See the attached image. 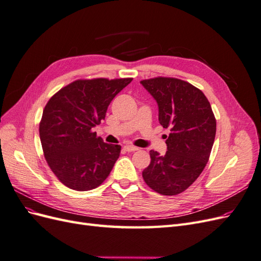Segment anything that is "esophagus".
Listing matches in <instances>:
<instances>
[{"instance_id":"1","label":"esophagus","mask_w":261,"mask_h":261,"mask_svg":"<svg viewBox=\"0 0 261 261\" xmlns=\"http://www.w3.org/2000/svg\"><path fill=\"white\" fill-rule=\"evenodd\" d=\"M124 149H125L127 152H133V151H137V150H138L139 148H137V147H135V146H132V145H125V146H124Z\"/></svg>"}]
</instances>
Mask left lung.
I'll return each instance as SVG.
<instances>
[{
  "label": "left lung",
  "mask_w": 261,
  "mask_h": 261,
  "mask_svg": "<svg viewBox=\"0 0 261 261\" xmlns=\"http://www.w3.org/2000/svg\"><path fill=\"white\" fill-rule=\"evenodd\" d=\"M140 84L156 101L160 124L171 130L164 155L150 150L144 180L161 195H178L198 178L209 160L217 130L215 114L203 92L185 81L154 77Z\"/></svg>",
  "instance_id": "left-lung-1"
}]
</instances>
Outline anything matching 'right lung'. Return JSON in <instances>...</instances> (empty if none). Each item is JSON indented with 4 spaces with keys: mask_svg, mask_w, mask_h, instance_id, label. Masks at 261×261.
<instances>
[{
    "mask_svg": "<svg viewBox=\"0 0 261 261\" xmlns=\"http://www.w3.org/2000/svg\"><path fill=\"white\" fill-rule=\"evenodd\" d=\"M133 78L77 80L45 105L39 134L51 171L70 189L86 192L103 183L121 146L103 143L92 127L105 120L109 105Z\"/></svg>",
    "mask_w": 261,
    "mask_h": 261,
    "instance_id": "right-lung-1",
    "label": "right lung"
}]
</instances>
